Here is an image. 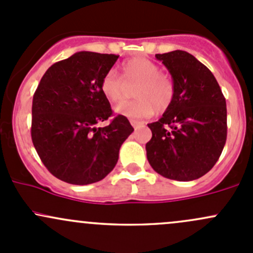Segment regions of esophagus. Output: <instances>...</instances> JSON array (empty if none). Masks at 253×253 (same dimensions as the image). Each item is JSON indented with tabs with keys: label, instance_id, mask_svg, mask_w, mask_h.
Wrapping results in <instances>:
<instances>
[{
	"label": "esophagus",
	"instance_id": "1",
	"mask_svg": "<svg viewBox=\"0 0 253 253\" xmlns=\"http://www.w3.org/2000/svg\"><path fill=\"white\" fill-rule=\"evenodd\" d=\"M131 125H132V127H133L134 129H137V128H138V127H142L143 125H144V124H143V122L134 121V120H132V121H131Z\"/></svg>",
	"mask_w": 253,
	"mask_h": 253
}]
</instances>
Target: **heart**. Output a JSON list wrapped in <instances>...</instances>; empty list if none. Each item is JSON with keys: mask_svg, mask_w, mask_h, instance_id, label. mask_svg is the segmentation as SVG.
Returning a JSON list of instances; mask_svg holds the SVG:
<instances>
[{"mask_svg": "<svg viewBox=\"0 0 253 253\" xmlns=\"http://www.w3.org/2000/svg\"><path fill=\"white\" fill-rule=\"evenodd\" d=\"M122 79L115 71H109L101 79L100 88L111 101L121 100L127 85H136V101H122L115 106L117 115L132 120H142L158 111L167 110L175 96V84L171 77L160 72L157 63L147 58H132L122 65Z\"/></svg>", "mask_w": 253, "mask_h": 253, "instance_id": "b5f03b06", "label": "heart"}]
</instances>
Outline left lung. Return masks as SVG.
<instances>
[{
    "label": "left lung",
    "instance_id": "1",
    "mask_svg": "<svg viewBox=\"0 0 253 253\" xmlns=\"http://www.w3.org/2000/svg\"><path fill=\"white\" fill-rule=\"evenodd\" d=\"M175 84V96L157 122L148 124L150 167L164 177L192 181L215 165L226 142V103L213 73L182 50L157 53Z\"/></svg>",
    "mask_w": 253,
    "mask_h": 253
}]
</instances>
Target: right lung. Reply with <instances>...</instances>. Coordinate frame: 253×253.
Wrapping results in <instances>:
<instances>
[{
	"label": "right lung",
	"instance_id": "right-lung-1",
	"mask_svg": "<svg viewBox=\"0 0 253 253\" xmlns=\"http://www.w3.org/2000/svg\"><path fill=\"white\" fill-rule=\"evenodd\" d=\"M117 58L90 51L73 53L48 68L33 96V144L48 171L65 182L103 180L133 132L121 115L108 126L96 127L112 115L100 84Z\"/></svg>",
	"mask_w": 253,
	"mask_h": 253
}]
</instances>
